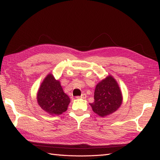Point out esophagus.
Masks as SVG:
<instances>
[{"label": "esophagus", "mask_w": 160, "mask_h": 160, "mask_svg": "<svg viewBox=\"0 0 160 160\" xmlns=\"http://www.w3.org/2000/svg\"><path fill=\"white\" fill-rule=\"evenodd\" d=\"M87 98V95L85 93H83L81 95V96H77V98H81V99H85Z\"/></svg>", "instance_id": "esophagus-1"}]
</instances>
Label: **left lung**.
Listing matches in <instances>:
<instances>
[{"instance_id":"1","label":"left lung","mask_w":160,"mask_h":160,"mask_svg":"<svg viewBox=\"0 0 160 160\" xmlns=\"http://www.w3.org/2000/svg\"><path fill=\"white\" fill-rule=\"evenodd\" d=\"M122 102V92L118 84L113 77L108 76L96 85L94 102L90 105L94 113L105 117L116 111Z\"/></svg>"}]
</instances>
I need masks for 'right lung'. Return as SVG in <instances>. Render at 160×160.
Instances as JSON below:
<instances>
[{"label": "right lung", "mask_w": 160, "mask_h": 160, "mask_svg": "<svg viewBox=\"0 0 160 160\" xmlns=\"http://www.w3.org/2000/svg\"><path fill=\"white\" fill-rule=\"evenodd\" d=\"M37 101L41 108L52 115H58L67 110L70 98L64 93L58 80L49 73L44 79L37 94Z\"/></svg>", "instance_id": "add662e5"}]
</instances>
